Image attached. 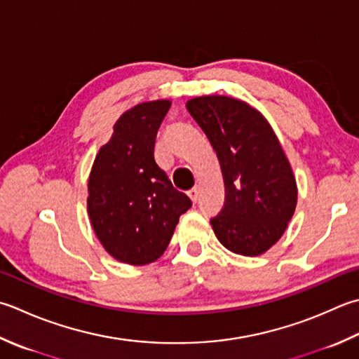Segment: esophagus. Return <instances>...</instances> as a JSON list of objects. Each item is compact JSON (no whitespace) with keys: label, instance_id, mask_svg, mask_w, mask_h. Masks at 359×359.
Segmentation results:
<instances>
[{"label":"esophagus","instance_id":"esophagus-1","mask_svg":"<svg viewBox=\"0 0 359 359\" xmlns=\"http://www.w3.org/2000/svg\"><path fill=\"white\" fill-rule=\"evenodd\" d=\"M188 196H189V199H191L193 202H198V198H199V188H198V187H193L191 189H188Z\"/></svg>","mask_w":359,"mask_h":359}]
</instances>
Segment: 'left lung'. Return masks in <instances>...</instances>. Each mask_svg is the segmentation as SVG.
<instances>
[{"instance_id":"1","label":"left lung","mask_w":359,"mask_h":359,"mask_svg":"<svg viewBox=\"0 0 359 359\" xmlns=\"http://www.w3.org/2000/svg\"><path fill=\"white\" fill-rule=\"evenodd\" d=\"M219 160L226 202L210 219L230 252L257 257L272 248L297 203V185L271 124L248 102L229 96H199L187 102Z\"/></svg>"}]
</instances>
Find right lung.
<instances>
[{
    "label": "right lung",
    "mask_w": 359,
    "mask_h": 359,
    "mask_svg": "<svg viewBox=\"0 0 359 359\" xmlns=\"http://www.w3.org/2000/svg\"><path fill=\"white\" fill-rule=\"evenodd\" d=\"M170 107L171 101L158 100L124 111L91 166V227L102 248L121 263L156 262L170 244L180 215L191 207L154 158L157 130Z\"/></svg>",
    "instance_id": "1"
}]
</instances>
